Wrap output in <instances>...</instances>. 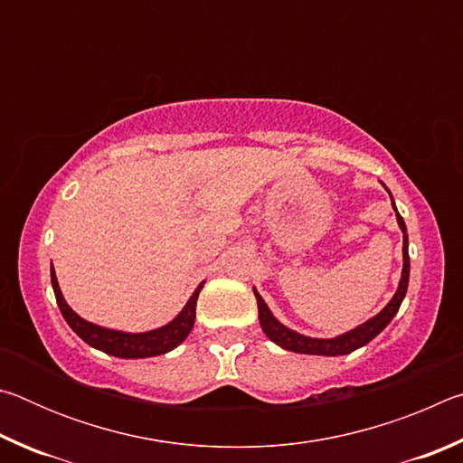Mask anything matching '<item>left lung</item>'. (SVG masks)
Returning <instances> with one entry per match:
<instances>
[{"instance_id": "left-lung-1", "label": "left lung", "mask_w": 463, "mask_h": 463, "mask_svg": "<svg viewBox=\"0 0 463 463\" xmlns=\"http://www.w3.org/2000/svg\"><path fill=\"white\" fill-rule=\"evenodd\" d=\"M392 198V195H390ZM392 206H394V202H392ZM396 210V206H394ZM396 221L398 226H401L402 231V278H401V284H398V289L392 300L388 302V307L383 308L380 315H375L372 320H367L362 326L354 328V331L345 333L341 336H335V339H312V336H304L296 331H289L288 326H284L279 323V320L271 315L268 304L263 302V298L255 292L257 298V308H260V323L263 333L269 336V339L279 345V347H284L288 351H294V354H307V355H347L351 351H355L359 347H364V345L370 343L375 335H380L383 328L390 325V320L394 318V315L401 308L402 304V298L406 294V288H409V273H411V257H409V234H406V226L402 216L398 214L396 210Z\"/></svg>"}]
</instances>
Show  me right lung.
I'll return each instance as SVG.
<instances>
[{
    "label": "right lung",
    "instance_id": "obj_1",
    "mask_svg": "<svg viewBox=\"0 0 463 463\" xmlns=\"http://www.w3.org/2000/svg\"><path fill=\"white\" fill-rule=\"evenodd\" d=\"M51 281H52L54 298H57V304L61 308V315L67 320V325L71 326L85 343L91 345V347L104 351L108 355L124 357V359L163 355L167 354V351L175 349L194 328L195 302H198V294L202 289V284H200L198 289L192 294L190 302L185 304V308L179 312L169 325L148 333H120V331H109V328L91 325L88 320H83L80 315H75L61 294L59 281H57V276H54L52 268H51Z\"/></svg>",
    "mask_w": 463,
    "mask_h": 463
}]
</instances>
